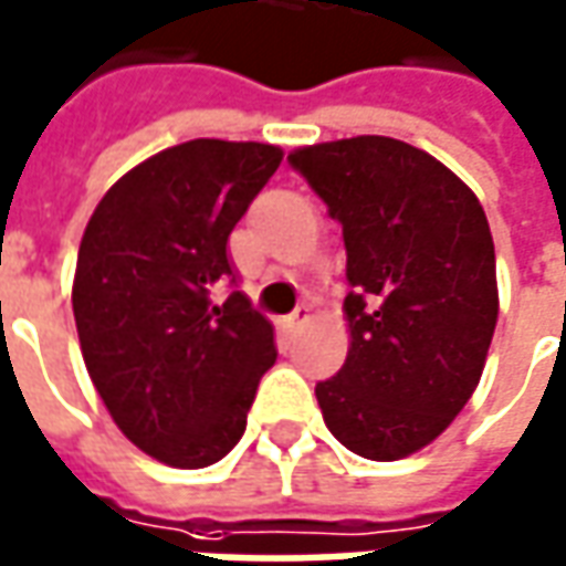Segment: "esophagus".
<instances>
[{"mask_svg":"<svg viewBox=\"0 0 566 566\" xmlns=\"http://www.w3.org/2000/svg\"><path fill=\"white\" fill-rule=\"evenodd\" d=\"M306 322H310V306H297L294 313L287 315V328H291V332H297V328H303Z\"/></svg>","mask_w":566,"mask_h":566,"instance_id":"1","label":"esophagus"}]
</instances>
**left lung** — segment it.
Listing matches in <instances>:
<instances>
[{
	"label": "left lung",
	"mask_w": 566,
	"mask_h": 566,
	"mask_svg": "<svg viewBox=\"0 0 566 566\" xmlns=\"http://www.w3.org/2000/svg\"><path fill=\"white\" fill-rule=\"evenodd\" d=\"M347 248L344 368L315 384L349 452L396 461L443 433L480 384L499 318L495 248L476 195L428 151L387 136L287 154Z\"/></svg>",
	"instance_id": "obj_1"
}]
</instances>
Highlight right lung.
<instances>
[{
  "instance_id": "right-lung-1",
  "label": "right lung",
  "mask_w": 566,
  "mask_h": 566,
  "mask_svg": "<svg viewBox=\"0 0 566 566\" xmlns=\"http://www.w3.org/2000/svg\"><path fill=\"white\" fill-rule=\"evenodd\" d=\"M282 164L263 142L195 138L154 154L98 201L76 253L83 363L129 443L207 468L248 428L275 332L234 284L229 234Z\"/></svg>"
}]
</instances>
